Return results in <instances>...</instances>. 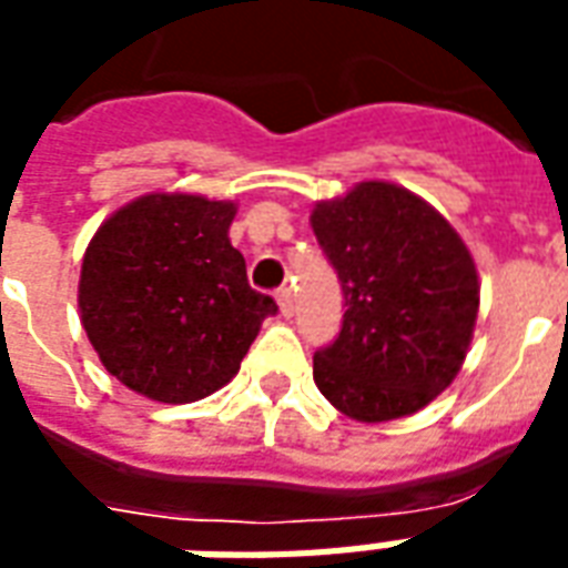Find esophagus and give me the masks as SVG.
Listing matches in <instances>:
<instances>
[{
	"label": "esophagus",
	"instance_id": "esophagus-1",
	"mask_svg": "<svg viewBox=\"0 0 568 568\" xmlns=\"http://www.w3.org/2000/svg\"><path fill=\"white\" fill-rule=\"evenodd\" d=\"M276 301H280V313H283L285 318L295 316V297H292V288H280V292H276Z\"/></svg>",
	"mask_w": 568,
	"mask_h": 568
}]
</instances>
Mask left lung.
<instances>
[{"instance_id":"1","label":"left lung","mask_w":568,"mask_h":568,"mask_svg":"<svg viewBox=\"0 0 568 568\" xmlns=\"http://www.w3.org/2000/svg\"><path fill=\"white\" fill-rule=\"evenodd\" d=\"M313 231L343 285L346 313L313 379L355 422H390L439 397L464 364L478 273L443 213L409 189L367 180L318 201Z\"/></svg>"}]
</instances>
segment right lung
<instances>
[{"label":"right lung","mask_w":568,"mask_h":568,"mask_svg":"<svg viewBox=\"0 0 568 568\" xmlns=\"http://www.w3.org/2000/svg\"><path fill=\"white\" fill-rule=\"evenodd\" d=\"M237 207L153 192L102 222L78 285L81 322L104 369L159 403H192L234 379L267 316L229 241Z\"/></svg>","instance_id":"1"}]
</instances>
